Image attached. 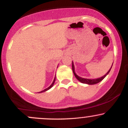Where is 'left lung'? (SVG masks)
<instances>
[{
  "label": "left lung",
  "mask_w": 128,
  "mask_h": 128,
  "mask_svg": "<svg viewBox=\"0 0 128 128\" xmlns=\"http://www.w3.org/2000/svg\"><path fill=\"white\" fill-rule=\"evenodd\" d=\"M112 64H113V63H112ZM112 66H111V68H110V70H108V72H107L106 74H105V75L102 76V77L99 78H97V79H86V78H83L80 77V76H79L78 75H77V74H76V73H75V71H74V64H73V62L72 61V70H73V73H74V76H75V77H76V78L77 79L79 82H81V83L86 84H88V85L96 84L99 83L100 81H102L103 79H104L105 77H106V76L107 75V74H108V73H110V70H111V68H112Z\"/></svg>",
  "instance_id": "8db88e82"
}]
</instances>
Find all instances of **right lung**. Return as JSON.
I'll return each mask as SVG.
<instances>
[{"mask_svg":"<svg viewBox=\"0 0 128 128\" xmlns=\"http://www.w3.org/2000/svg\"><path fill=\"white\" fill-rule=\"evenodd\" d=\"M55 79H56V78L55 77V78H54V80H53V82H52V84L50 85V86L48 88H46V89H44V90H42V92H39V93L40 92H46V91H48V90H49V89H50L53 86H54V83H55Z\"/></svg>","mask_w":128,"mask_h":128,"instance_id":"add662e5","label":"right lung"}]
</instances>
